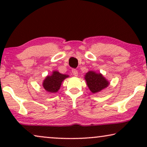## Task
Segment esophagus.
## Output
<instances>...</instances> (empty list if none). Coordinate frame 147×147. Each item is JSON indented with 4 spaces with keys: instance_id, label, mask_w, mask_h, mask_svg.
<instances>
[{
    "instance_id": "obj_1",
    "label": "esophagus",
    "mask_w": 147,
    "mask_h": 147,
    "mask_svg": "<svg viewBox=\"0 0 147 147\" xmlns=\"http://www.w3.org/2000/svg\"><path fill=\"white\" fill-rule=\"evenodd\" d=\"M72 74H73V75H74V76H76V77H77V76H78V70H76V69H72Z\"/></svg>"
}]
</instances>
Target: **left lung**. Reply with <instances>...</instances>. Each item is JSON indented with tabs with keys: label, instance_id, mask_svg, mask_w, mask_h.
Here are the masks:
<instances>
[{
	"label": "left lung",
	"instance_id": "8db88e82",
	"mask_svg": "<svg viewBox=\"0 0 147 147\" xmlns=\"http://www.w3.org/2000/svg\"><path fill=\"white\" fill-rule=\"evenodd\" d=\"M86 80L88 87L92 93L96 94L101 92L109 86L110 82L100 73L94 71H89L86 74Z\"/></svg>",
	"mask_w": 147,
	"mask_h": 147
}]
</instances>
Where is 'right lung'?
<instances>
[{
  "instance_id": "obj_1",
  "label": "right lung",
  "mask_w": 147,
  "mask_h": 147,
  "mask_svg": "<svg viewBox=\"0 0 147 147\" xmlns=\"http://www.w3.org/2000/svg\"><path fill=\"white\" fill-rule=\"evenodd\" d=\"M69 77L68 75L60 74L58 71H53L51 75L46 76L42 85L47 92L56 93L59 91L63 80Z\"/></svg>"
}]
</instances>
